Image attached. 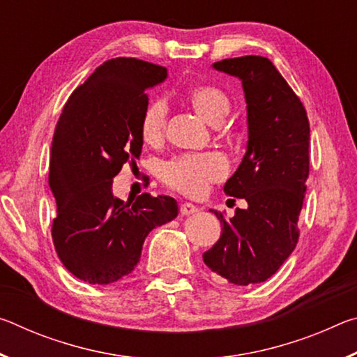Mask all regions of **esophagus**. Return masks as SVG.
I'll return each instance as SVG.
<instances>
[{"label":"esophagus","mask_w":357,"mask_h":357,"mask_svg":"<svg viewBox=\"0 0 357 357\" xmlns=\"http://www.w3.org/2000/svg\"><path fill=\"white\" fill-rule=\"evenodd\" d=\"M179 211H181V214H183V215H190V214H195L197 211H198V208L195 206V204H192V203H183L179 206Z\"/></svg>","instance_id":"obj_1"}]
</instances>
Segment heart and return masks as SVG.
Returning a JSON list of instances; mask_svg holds the SVG:
<instances>
[{"label":"heart","mask_w":357,"mask_h":357,"mask_svg":"<svg viewBox=\"0 0 357 357\" xmlns=\"http://www.w3.org/2000/svg\"><path fill=\"white\" fill-rule=\"evenodd\" d=\"M189 102L209 124H220L229 112V99L223 89L213 84H200L189 91ZM168 107L162 99L151 102L142 118V137L149 144L162 142L167 128ZM228 172L227 160L217 153L184 154L174 157L162 168V178L178 192L200 197L211 183L220 181Z\"/></svg>","instance_id":"1"}]
</instances>
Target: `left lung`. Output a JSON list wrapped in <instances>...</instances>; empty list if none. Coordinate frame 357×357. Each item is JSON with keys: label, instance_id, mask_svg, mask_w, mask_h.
I'll return each instance as SVG.
<instances>
[{"label": "left lung", "instance_id": "1", "mask_svg": "<svg viewBox=\"0 0 357 357\" xmlns=\"http://www.w3.org/2000/svg\"><path fill=\"white\" fill-rule=\"evenodd\" d=\"M213 68L243 82L249 142L223 192L244 198L247 208L229 220L211 209L222 234L203 261L215 275L245 287L268 280L298 244L310 126L302 102L268 58H228Z\"/></svg>", "mask_w": 357, "mask_h": 357}]
</instances>
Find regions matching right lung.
Listing matches in <instances>:
<instances>
[{
	"mask_svg": "<svg viewBox=\"0 0 357 357\" xmlns=\"http://www.w3.org/2000/svg\"><path fill=\"white\" fill-rule=\"evenodd\" d=\"M167 69L137 58L100 64L66 102L50 151L48 184L56 200L52 238L64 268L91 285L129 275L151 229L178 215L172 197H113V178L142 154L146 89Z\"/></svg>",
	"mask_w": 357,
	"mask_h": 357,
	"instance_id": "right-lung-1",
	"label": "right lung"
}]
</instances>
